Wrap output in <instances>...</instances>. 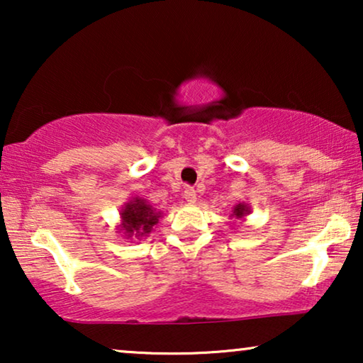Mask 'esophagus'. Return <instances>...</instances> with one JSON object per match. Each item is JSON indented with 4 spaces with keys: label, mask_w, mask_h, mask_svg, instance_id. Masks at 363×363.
Instances as JSON below:
<instances>
[{
    "label": "esophagus",
    "mask_w": 363,
    "mask_h": 363,
    "mask_svg": "<svg viewBox=\"0 0 363 363\" xmlns=\"http://www.w3.org/2000/svg\"><path fill=\"white\" fill-rule=\"evenodd\" d=\"M183 196H185V200L190 203V205H193V203L196 201V191L195 188L193 186H186L185 191H183Z\"/></svg>",
    "instance_id": "esophagus-1"
}]
</instances>
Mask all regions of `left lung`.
<instances>
[{
  "label": "left lung",
  "mask_w": 363,
  "mask_h": 363,
  "mask_svg": "<svg viewBox=\"0 0 363 363\" xmlns=\"http://www.w3.org/2000/svg\"><path fill=\"white\" fill-rule=\"evenodd\" d=\"M246 215H250V206L246 203H238V205L233 208V218H238V220H242Z\"/></svg>",
  "instance_id": "left-lung-1"
}]
</instances>
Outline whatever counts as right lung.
<instances>
[{
  "label": "right lung",
  "instance_id": "1",
  "mask_svg": "<svg viewBox=\"0 0 363 363\" xmlns=\"http://www.w3.org/2000/svg\"><path fill=\"white\" fill-rule=\"evenodd\" d=\"M162 216L160 211H157L150 203L143 198H132L122 206L121 211V225L118 233H123L127 240L130 238H143L152 231V228L158 223V218Z\"/></svg>",
  "mask_w": 363,
  "mask_h": 363
}]
</instances>
